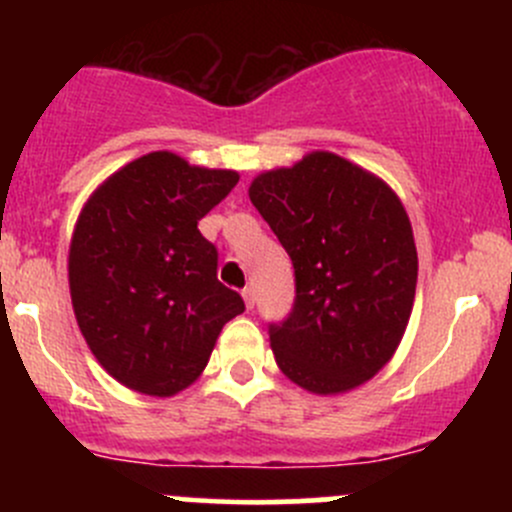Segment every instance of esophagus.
Masks as SVG:
<instances>
[{"instance_id":"esophagus-1","label":"esophagus","mask_w":512,"mask_h":512,"mask_svg":"<svg viewBox=\"0 0 512 512\" xmlns=\"http://www.w3.org/2000/svg\"><path fill=\"white\" fill-rule=\"evenodd\" d=\"M242 299H245V307H247V309L255 307V289H252V287L242 289Z\"/></svg>"}]
</instances>
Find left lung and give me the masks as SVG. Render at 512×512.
<instances>
[{"mask_svg": "<svg viewBox=\"0 0 512 512\" xmlns=\"http://www.w3.org/2000/svg\"><path fill=\"white\" fill-rule=\"evenodd\" d=\"M247 193L294 265V307L270 327L277 366L319 396L366 384L414 309L418 255L399 195L329 151L265 170Z\"/></svg>", "mask_w": 512, "mask_h": 512, "instance_id": "1", "label": "left lung"}]
</instances>
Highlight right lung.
Returning <instances> with one entry per match:
<instances>
[{
    "label": "right lung",
    "mask_w": 512,
    "mask_h": 512,
    "mask_svg": "<svg viewBox=\"0 0 512 512\" xmlns=\"http://www.w3.org/2000/svg\"><path fill=\"white\" fill-rule=\"evenodd\" d=\"M237 180L235 170L153 151L108 175L81 208L71 304L91 354L126 389L160 399L188 389L225 324L245 312L198 230Z\"/></svg>",
    "instance_id": "obj_1"
}]
</instances>
